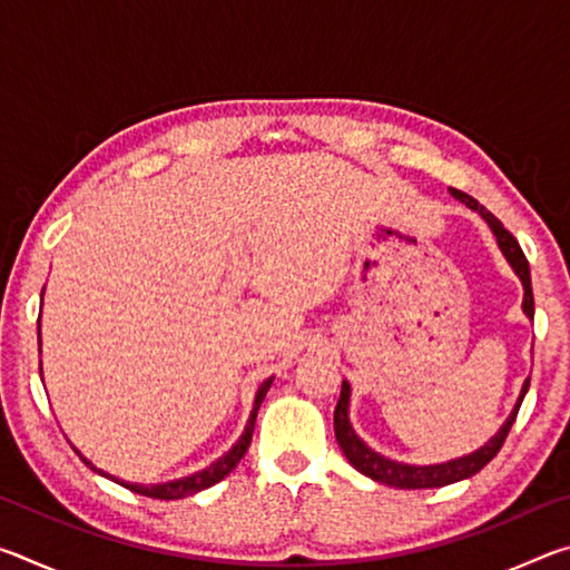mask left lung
<instances>
[{"label": "left lung", "mask_w": 570, "mask_h": 570, "mask_svg": "<svg viewBox=\"0 0 570 570\" xmlns=\"http://www.w3.org/2000/svg\"><path fill=\"white\" fill-rule=\"evenodd\" d=\"M452 196L458 200H462L468 208L478 210L482 216V220L490 226L493 230V236L498 240L500 250H503L505 262L513 268L515 276L520 278V284H523V314L528 316L530 322H533V288H530V266H528V258L523 254V248L518 246V240L513 238L510 230L503 228V224L490 214L485 206H480L475 198H470L468 193L450 188ZM530 387V380L523 382V387H520L518 394V402L513 412L508 414V420L503 422V428H500L493 438H490L485 445L478 448L475 452H468V455L462 458H452L445 462H435V465H410V462H400V460H390L380 455V452H374L366 442L356 435L352 422H350V397H352V387L350 382H342V394H340V402H336V410H334V435L336 442H340L342 452L346 455V460L352 462V465L362 472V475L384 482V485L390 488H402V490H420V488H442V485H450V482H460V480H468L480 472L482 468L488 465L490 460H493L500 448H503V442L508 438L510 428H513L515 422V414L520 410V402H523L525 392Z\"/></svg>", "instance_id": "1"}]
</instances>
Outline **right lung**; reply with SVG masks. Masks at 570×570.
<instances>
[{
  "mask_svg": "<svg viewBox=\"0 0 570 570\" xmlns=\"http://www.w3.org/2000/svg\"><path fill=\"white\" fill-rule=\"evenodd\" d=\"M42 294H45V292H42ZM40 352H42V334H40ZM40 374H42V362H40ZM272 382H274V377H268L266 382L258 384L256 397H254V410H250V417H248V422H246L244 432H240V438L236 440V445L230 448V450L226 452V455H220L216 462H210L208 468L193 472V475L178 478V480H168V482H156V485H142V482H125V480H120V478L110 475V472L95 468L92 462H90L88 458H85L82 452L77 450V448H75V452L82 458L85 465H90L95 472H100L102 478H110L112 482H118V485H122V488H130L132 493H138V495L158 498V500H178V498L196 495V493H200V490H206V488L216 485V482L224 480V478L228 475V472L238 465L240 458L246 455V450H248V445H250V438H254V424H256L258 407H262V402H264V397H266L268 387H272Z\"/></svg>",
  "mask_w": 570,
  "mask_h": 570,
  "instance_id": "right-lung-1",
  "label": "right lung"
}]
</instances>
